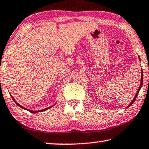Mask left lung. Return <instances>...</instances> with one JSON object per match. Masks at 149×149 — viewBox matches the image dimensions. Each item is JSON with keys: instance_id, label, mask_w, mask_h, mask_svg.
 <instances>
[{"instance_id": "8db88e82", "label": "left lung", "mask_w": 149, "mask_h": 149, "mask_svg": "<svg viewBox=\"0 0 149 149\" xmlns=\"http://www.w3.org/2000/svg\"><path fill=\"white\" fill-rule=\"evenodd\" d=\"M138 58H139V59H140V57H139L138 56ZM142 72H141V81H140V87H139V88H138V91H137V93L136 94V95H135V96H134V99L132 100V101L131 102V103H129V105L127 106V107H129V106H131V105H132L133 103H134V101L135 100H136V97H137V96H138V93H139V92H140V89H141V88H142V84H143V71H142Z\"/></svg>"}]
</instances>
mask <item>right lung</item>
I'll return each instance as SVG.
<instances>
[{
  "label": "right lung",
  "instance_id": "add662e5",
  "mask_svg": "<svg viewBox=\"0 0 149 149\" xmlns=\"http://www.w3.org/2000/svg\"><path fill=\"white\" fill-rule=\"evenodd\" d=\"M10 95H11V94H10ZM11 98H12V99L13 100V101L15 102V103L17 105L19 106V107L22 108V109H25V110H27V111H30V112H31V113H38V112H41V111H46V110H47V109H50V108H51V107H53V105H52V106H50V107H47V108H45V109H41V110H38V111H33V110H31V109H26V108H25V107H23V106H22V105H20V104L18 103H17L16 101H15V99H14V98H13V96H12L11 95Z\"/></svg>",
  "mask_w": 149,
  "mask_h": 149
}]
</instances>
